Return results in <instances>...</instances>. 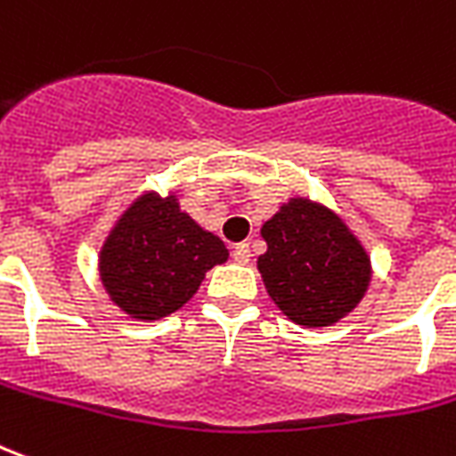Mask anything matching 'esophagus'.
I'll use <instances>...</instances> for the list:
<instances>
[{
	"label": "esophagus",
	"mask_w": 456,
	"mask_h": 456,
	"mask_svg": "<svg viewBox=\"0 0 456 456\" xmlns=\"http://www.w3.org/2000/svg\"><path fill=\"white\" fill-rule=\"evenodd\" d=\"M232 259L237 261V264H249L251 259V249L247 241H239V244H234L232 247Z\"/></svg>",
	"instance_id": "obj_1"
}]
</instances>
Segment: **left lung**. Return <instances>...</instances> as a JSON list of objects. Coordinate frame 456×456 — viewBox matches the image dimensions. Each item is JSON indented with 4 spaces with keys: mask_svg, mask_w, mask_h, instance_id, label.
Masks as SVG:
<instances>
[{
    "mask_svg": "<svg viewBox=\"0 0 456 456\" xmlns=\"http://www.w3.org/2000/svg\"><path fill=\"white\" fill-rule=\"evenodd\" d=\"M266 251L256 259L266 294L305 328L338 323L361 304L372 279L368 251L326 205L291 197L261 224Z\"/></svg>",
    "mask_w": 456,
    "mask_h": 456,
    "instance_id": "left-lung-1",
    "label": "left lung"
}]
</instances>
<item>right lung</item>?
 <instances>
[{"label":"right lung","mask_w":456,"mask_h":456,"mask_svg":"<svg viewBox=\"0 0 456 456\" xmlns=\"http://www.w3.org/2000/svg\"><path fill=\"white\" fill-rule=\"evenodd\" d=\"M224 241L180 209L175 192L148 190L118 217L98 254L108 298L135 321H158L197 294L205 273L224 264Z\"/></svg>","instance_id":"right-lung-1"}]
</instances>
